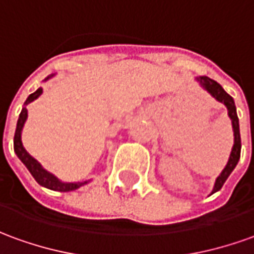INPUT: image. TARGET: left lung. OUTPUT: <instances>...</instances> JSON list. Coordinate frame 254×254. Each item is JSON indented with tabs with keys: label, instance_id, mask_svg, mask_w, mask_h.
I'll list each match as a JSON object with an SVG mask.
<instances>
[{
	"label": "left lung",
	"instance_id": "8db88e82",
	"mask_svg": "<svg viewBox=\"0 0 254 254\" xmlns=\"http://www.w3.org/2000/svg\"><path fill=\"white\" fill-rule=\"evenodd\" d=\"M196 83L203 88L207 94H210L211 97L214 98L217 102L223 104L227 110H228V117L231 119V124H232V131H234V145H232V149H231L230 157H228V162L225 164V167L223 171L220 173V176L216 178V183L213 187L210 195L216 193L217 190L223 188L224 183L227 181V178L230 177V174L234 171V169L237 167L238 162H239V157H241V134H239V119L237 115V106L234 102V98L231 97L230 94H227L224 88L214 80H211L210 77L207 76H197L195 77Z\"/></svg>",
	"mask_w": 254,
	"mask_h": 254
}]
</instances>
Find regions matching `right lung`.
I'll use <instances>...</instances> for the list:
<instances>
[{
    "label": "right lung",
    "mask_w": 254,
    "mask_h": 254,
    "mask_svg": "<svg viewBox=\"0 0 254 254\" xmlns=\"http://www.w3.org/2000/svg\"><path fill=\"white\" fill-rule=\"evenodd\" d=\"M57 73H52L47 78H44V81H48L50 78L55 77ZM43 94V87H40L38 90L34 91L33 94H30L26 102H24L23 108H22V112L19 115V119H17L16 124V131H15V138H13V149H15V153L16 156L19 157V160L26 166V169L30 171V174L33 176V178L36 180L37 183L40 184L44 188H48L51 190H58V192H70V190H78L80 187H83L85 184H88L91 180H87V181H77V183H64L62 180L52 174L48 170H45L43 167V164L40 163L37 159L31 156L30 153L27 150L24 149L23 142H22V131H23L24 123L27 120V105L31 104L33 101H36L37 98L40 97Z\"/></svg>",
    "instance_id": "add662e5"
}]
</instances>
